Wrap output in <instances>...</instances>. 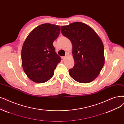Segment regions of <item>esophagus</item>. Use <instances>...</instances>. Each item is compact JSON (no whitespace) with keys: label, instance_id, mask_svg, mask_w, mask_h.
Returning <instances> with one entry per match:
<instances>
[{"label":"esophagus","instance_id":"1","mask_svg":"<svg viewBox=\"0 0 124 124\" xmlns=\"http://www.w3.org/2000/svg\"><path fill=\"white\" fill-rule=\"evenodd\" d=\"M66 58H67L66 56H64V57H62V60H63V61H64V60H66Z\"/></svg>","mask_w":124,"mask_h":124}]
</instances>
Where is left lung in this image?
<instances>
[{"label":"left lung","instance_id":"left-lung-1","mask_svg":"<svg viewBox=\"0 0 124 124\" xmlns=\"http://www.w3.org/2000/svg\"><path fill=\"white\" fill-rule=\"evenodd\" d=\"M61 31L72 44L75 65L69 70L70 75L79 83L92 82L104 64L102 41L91 27L80 22L61 26Z\"/></svg>","mask_w":124,"mask_h":124}]
</instances>
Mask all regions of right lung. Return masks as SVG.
<instances>
[{"label":"right lung","mask_w":124,"mask_h":124,"mask_svg":"<svg viewBox=\"0 0 124 124\" xmlns=\"http://www.w3.org/2000/svg\"><path fill=\"white\" fill-rule=\"evenodd\" d=\"M60 26L44 23L36 27L27 37L21 50L23 69L29 78L42 83L54 76L61 58L53 42L60 34Z\"/></svg>","instance_id":"right-lung-1"}]
</instances>
